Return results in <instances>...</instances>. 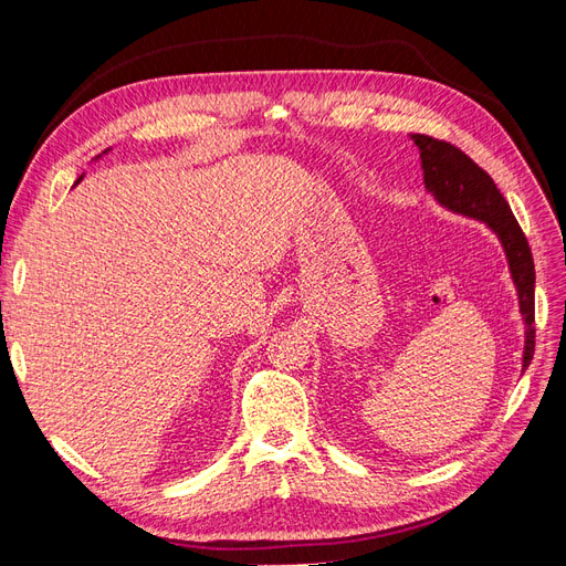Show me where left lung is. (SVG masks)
<instances>
[{"mask_svg":"<svg viewBox=\"0 0 566 566\" xmlns=\"http://www.w3.org/2000/svg\"><path fill=\"white\" fill-rule=\"evenodd\" d=\"M416 142L422 160L424 188L430 191L443 208L451 212L465 214L484 221V224L501 238L503 250L507 254V264L512 281H515L520 295V312L526 323L524 339V358L522 370L528 368L536 347V328H534V287H536V269L526 235L512 214L507 200L499 191V186L479 167L470 156L449 142H439L427 134H410Z\"/></svg>","mask_w":566,"mask_h":566,"instance_id":"left-lung-1","label":"left lung"}]
</instances>
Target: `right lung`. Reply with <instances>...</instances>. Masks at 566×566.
<instances>
[{
  "instance_id": "add662e5",
  "label": "right lung",
  "mask_w": 566,
  "mask_h": 566,
  "mask_svg": "<svg viewBox=\"0 0 566 566\" xmlns=\"http://www.w3.org/2000/svg\"><path fill=\"white\" fill-rule=\"evenodd\" d=\"M80 179H82V177H80ZM80 179H77V181H80Z\"/></svg>"
}]
</instances>
